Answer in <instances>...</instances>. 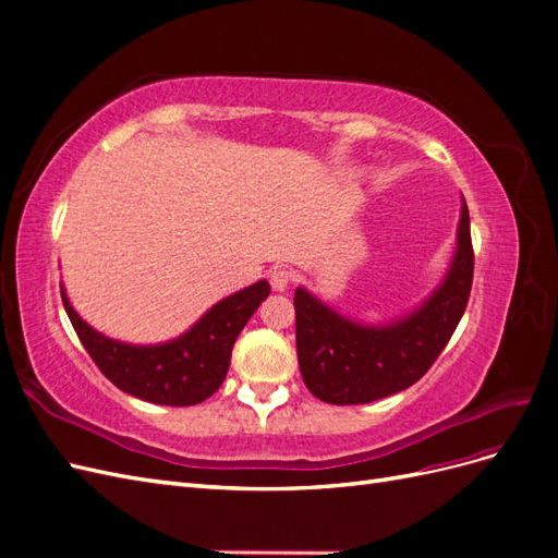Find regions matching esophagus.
<instances>
[{"label": "esophagus", "instance_id": "esophagus-1", "mask_svg": "<svg viewBox=\"0 0 558 558\" xmlns=\"http://www.w3.org/2000/svg\"><path fill=\"white\" fill-rule=\"evenodd\" d=\"M293 281V272L291 269H286V267H275L272 272H269V283H272V289L275 291H286L289 289V283Z\"/></svg>", "mask_w": 558, "mask_h": 558}]
</instances>
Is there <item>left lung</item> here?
<instances>
[{"label": "left lung", "instance_id": "1", "mask_svg": "<svg viewBox=\"0 0 558 558\" xmlns=\"http://www.w3.org/2000/svg\"><path fill=\"white\" fill-rule=\"evenodd\" d=\"M475 253L463 199L456 253L428 300L393 324L365 326L298 289L295 342L302 381L330 404H363L404 391L440 356L468 307Z\"/></svg>", "mask_w": 558, "mask_h": 558}]
</instances>
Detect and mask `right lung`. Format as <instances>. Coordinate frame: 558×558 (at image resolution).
<instances>
[{"label":"right lung","mask_w":558,"mask_h":558,"mask_svg":"<svg viewBox=\"0 0 558 558\" xmlns=\"http://www.w3.org/2000/svg\"><path fill=\"white\" fill-rule=\"evenodd\" d=\"M267 295L269 283L265 279L251 283L216 302L177 340L150 347L118 342L90 328L74 312L64 289L62 305L81 344L113 386L146 402L189 408L214 396L223 384L234 340Z\"/></svg>","instance_id":"right-lung-1"}]
</instances>
